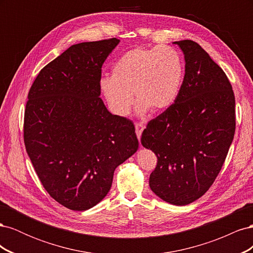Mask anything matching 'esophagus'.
<instances>
[{"instance_id": "esophagus-1", "label": "esophagus", "mask_w": 253, "mask_h": 253, "mask_svg": "<svg viewBox=\"0 0 253 253\" xmlns=\"http://www.w3.org/2000/svg\"><path fill=\"white\" fill-rule=\"evenodd\" d=\"M135 128H136V135H137V138L140 140V137L142 134V131L144 128V126L142 124H136L135 125Z\"/></svg>"}]
</instances>
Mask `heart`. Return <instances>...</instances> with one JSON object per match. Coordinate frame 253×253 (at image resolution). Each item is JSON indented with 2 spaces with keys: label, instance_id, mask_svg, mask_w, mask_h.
Listing matches in <instances>:
<instances>
[{
  "label": "heart",
  "instance_id": "heart-1",
  "mask_svg": "<svg viewBox=\"0 0 253 253\" xmlns=\"http://www.w3.org/2000/svg\"><path fill=\"white\" fill-rule=\"evenodd\" d=\"M183 79V62L173 47H138L124 53L112 66V77L99 87L112 113L126 117L134 102L137 113H162L177 99Z\"/></svg>",
  "mask_w": 253,
  "mask_h": 253
}]
</instances>
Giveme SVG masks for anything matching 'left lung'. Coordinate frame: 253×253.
<instances>
[{
  "label": "left lung",
  "mask_w": 253,
  "mask_h": 253,
  "mask_svg": "<svg viewBox=\"0 0 253 253\" xmlns=\"http://www.w3.org/2000/svg\"><path fill=\"white\" fill-rule=\"evenodd\" d=\"M185 56V77L174 104L151 120L141 144L157 156L151 190L185 206L203 196L224 165L235 131V98L224 71L201 45L173 42Z\"/></svg>",
  "instance_id": "1"
}]
</instances>
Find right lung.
Segmentation results:
<instances>
[{"label":"right lung","instance_id":"obj_1","mask_svg":"<svg viewBox=\"0 0 253 253\" xmlns=\"http://www.w3.org/2000/svg\"><path fill=\"white\" fill-rule=\"evenodd\" d=\"M119 42L72 45L42 68L28 93L26 152L45 190L71 210L100 203L115 169L138 150L133 122L110 113L100 98L102 64Z\"/></svg>","mask_w":253,"mask_h":253}]
</instances>
